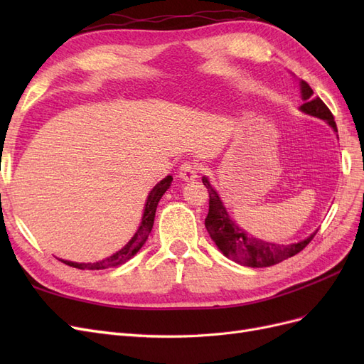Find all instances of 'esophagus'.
<instances>
[{
    "label": "esophagus",
    "mask_w": 364,
    "mask_h": 364,
    "mask_svg": "<svg viewBox=\"0 0 364 364\" xmlns=\"http://www.w3.org/2000/svg\"><path fill=\"white\" fill-rule=\"evenodd\" d=\"M179 178L185 182H191L199 178V167L193 162H185L179 168Z\"/></svg>",
    "instance_id": "34e87169"
}]
</instances>
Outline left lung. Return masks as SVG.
I'll return each instance as SVG.
<instances>
[{
	"mask_svg": "<svg viewBox=\"0 0 364 364\" xmlns=\"http://www.w3.org/2000/svg\"><path fill=\"white\" fill-rule=\"evenodd\" d=\"M301 94L304 100L301 111L326 121L334 129V132H337V126L331 111H329L328 106L321 98L313 97V90L305 80H301ZM202 182L209 193V211L205 218L208 234L214 240V243L222 250L225 257L241 264V266L270 267L273 264L291 258L296 253L305 249L317 232L316 230L308 238L299 241V243L291 245L269 243V241H262L259 238L252 237L229 218L223 202L220 200L217 191L209 185V181L206 178H202Z\"/></svg>",
	"mask_w": 364,
	"mask_h": 364,
	"instance_id": "left-lung-1",
	"label": "left lung"
}]
</instances>
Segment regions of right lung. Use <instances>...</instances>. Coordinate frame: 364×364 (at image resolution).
Masks as SVG:
<instances>
[{"label":"right lung","mask_w":364,"mask_h":364,"mask_svg":"<svg viewBox=\"0 0 364 364\" xmlns=\"http://www.w3.org/2000/svg\"><path fill=\"white\" fill-rule=\"evenodd\" d=\"M173 178L171 176H167V178L162 179L159 183H156L155 188H153L149 193L147 202H146V208H144V214H142V222L136 230V234L130 238L129 243L118 250L117 253H114L112 257H109L103 261L98 262H73V261H65V259H59L62 262L67 264V266L80 269V270H103V269H109V267H117L121 266V264L127 262L132 257L136 255V252L142 247V245L146 243V240L149 238V234L151 232L153 223H155V214H156V208L158 203L161 200V197L164 196V193L170 188Z\"/></svg>","instance_id":"right-lung-1"}]
</instances>
